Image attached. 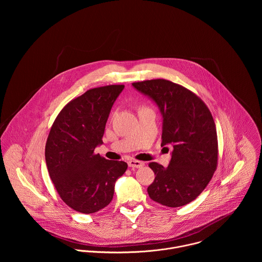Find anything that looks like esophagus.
<instances>
[{
	"mask_svg": "<svg viewBox=\"0 0 262 262\" xmlns=\"http://www.w3.org/2000/svg\"><path fill=\"white\" fill-rule=\"evenodd\" d=\"M128 165H129V167H132V168H140L144 165V162L139 161V160H129Z\"/></svg>",
	"mask_w": 262,
	"mask_h": 262,
	"instance_id": "1",
	"label": "esophagus"
}]
</instances>
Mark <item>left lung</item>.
<instances>
[{
    "instance_id": "1",
    "label": "left lung",
    "mask_w": 262,
    "mask_h": 262,
    "mask_svg": "<svg viewBox=\"0 0 262 262\" xmlns=\"http://www.w3.org/2000/svg\"><path fill=\"white\" fill-rule=\"evenodd\" d=\"M132 85L156 104L162 116L161 146L173 147L167 167L149 163L156 176L147 188L150 199L170 208L185 206L200 195L217 167L212 114L198 96L172 81L151 79Z\"/></svg>"
}]
</instances>
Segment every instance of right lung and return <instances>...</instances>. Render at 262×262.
I'll return each mask as SVG.
<instances>
[{"label":"right lung","instance_id":"right-lung-1","mask_svg":"<svg viewBox=\"0 0 262 262\" xmlns=\"http://www.w3.org/2000/svg\"><path fill=\"white\" fill-rule=\"evenodd\" d=\"M123 90V84H112L86 91L60 111L50 129L45 146L48 173L62 201L79 213L108 206L117 180L128 167L94 153L103 144L106 123Z\"/></svg>","mask_w":262,"mask_h":262}]
</instances>
